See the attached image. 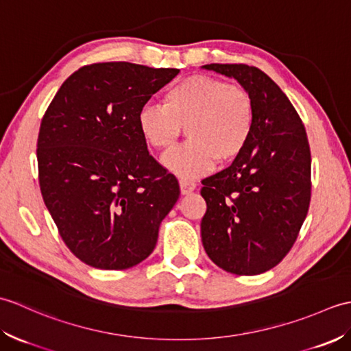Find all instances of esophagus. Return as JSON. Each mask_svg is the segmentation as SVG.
Listing matches in <instances>:
<instances>
[{
    "label": "esophagus",
    "mask_w": 351,
    "mask_h": 351,
    "mask_svg": "<svg viewBox=\"0 0 351 351\" xmlns=\"http://www.w3.org/2000/svg\"><path fill=\"white\" fill-rule=\"evenodd\" d=\"M180 185H181L182 195H190V193L195 191V189H196V182L189 181V180H181Z\"/></svg>",
    "instance_id": "34e87169"
}]
</instances>
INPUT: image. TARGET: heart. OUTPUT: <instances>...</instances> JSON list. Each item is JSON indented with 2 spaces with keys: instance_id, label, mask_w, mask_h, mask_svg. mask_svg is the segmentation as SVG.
<instances>
[{
  "instance_id": "1",
  "label": "heart",
  "mask_w": 351,
  "mask_h": 351,
  "mask_svg": "<svg viewBox=\"0 0 351 351\" xmlns=\"http://www.w3.org/2000/svg\"><path fill=\"white\" fill-rule=\"evenodd\" d=\"M146 145L169 151L185 128L189 140L164 156V164L182 178H196L238 158L255 126V102L247 88L211 75H191L169 87L162 106L146 104L137 114Z\"/></svg>"
}]
</instances>
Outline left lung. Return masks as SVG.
Masks as SVG:
<instances>
[{
	"instance_id": "1",
	"label": "left lung",
	"mask_w": 351,
	"mask_h": 351,
	"mask_svg": "<svg viewBox=\"0 0 351 351\" xmlns=\"http://www.w3.org/2000/svg\"><path fill=\"white\" fill-rule=\"evenodd\" d=\"M204 68L234 77L247 88L255 102V126L244 152L202 181V244L213 263L228 273H265L287 256L309 210L306 130L287 95L255 66Z\"/></svg>"
}]
</instances>
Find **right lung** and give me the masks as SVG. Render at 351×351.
Returning <instances> with one entry per match:
<instances>
[{"label": "right lung", "instance_id": "add662e5", "mask_svg": "<svg viewBox=\"0 0 351 351\" xmlns=\"http://www.w3.org/2000/svg\"><path fill=\"white\" fill-rule=\"evenodd\" d=\"M180 69L92 63L58 88L42 119L37 167L43 202L84 264L126 270L155 249L180 184L141 137V107Z\"/></svg>", "mask_w": 351, "mask_h": 351}]
</instances>
